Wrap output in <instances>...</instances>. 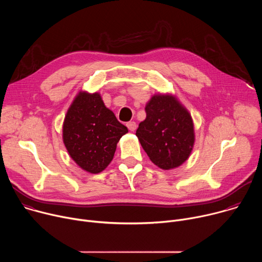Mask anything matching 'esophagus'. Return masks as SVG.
<instances>
[{
	"label": "esophagus",
	"mask_w": 262,
	"mask_h": 262,
	"mask_svg": "<svg viewBox=\"0 0 262 262\" xmlns=\"http://www.w3.org/2000/svg\"><path fill=\"white\" fill-rule=\"evenodd\" d=\"M126 126L128 127V129L130 132H135L137 129V123L135 121H130V122H127L126 123Z\"/></svg>",
	"instance_id": "1"
}]
</instances>
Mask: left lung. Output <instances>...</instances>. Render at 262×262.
<instances>
[{
  "label": "left lung",
  "mask_w": 262,
  "mask_h": 262,
  "mask_svg": "<svg viewBox=\"0 0 262 262\" xmlns=\"http://www.w3.org/2000/svg\"><path fill=\"white\" fill-rule=\"evenodd\" d=\"M136 136L150 161L163 170L181 166L192 154L195 128L191 113L173 93H156Z\"/></svg>",
  "instance_id": "obj_1"
}]
</instances>
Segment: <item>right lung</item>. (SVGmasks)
Listing matches in <instances>:
<instances>
[{"instance_id":"add662e5","label":"right lung","mask_w":262,"mask_h":262,"mask_svg":"<svg viewBox=\"0 0 262 262\" xmlns=\"http://www.w3.org/2000/svg\"><path fill=\"white\" fill-rule=\"evenodd\" d=\"M128 133L104 105L99 92L81 90L69 105L62 139L72 161L88 173L98 174L114 158L117 143Z\"/></svg>"}]
</instances>
